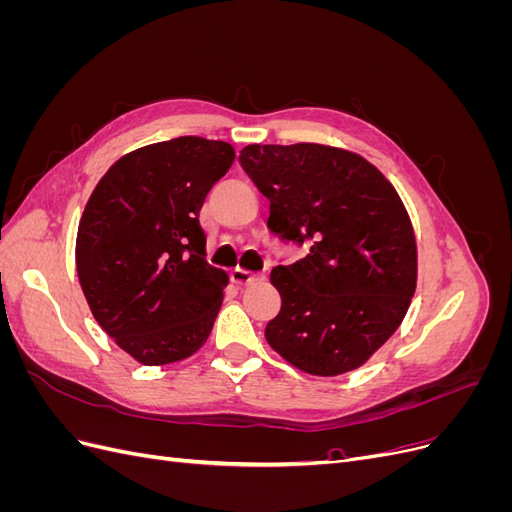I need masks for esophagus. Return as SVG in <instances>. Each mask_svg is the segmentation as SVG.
Segmentation results:
<instances>
[{
    "instance_id": "34e87169",
    "label": "esophagus",
    "mask_w": 512,
    "mask_h": 512,
    "mask_svg": "<svg viewBox=\"0 0 512 512\" xmlns=\"http://www.w3.org/2000/svg\"><path fill=\"white\" fill-rule=\"evenodd\" d=\"M230 280H232V284H237V286H250V284H254V282H258L260 277L258 275H254V273H250V271H245V269H232L230 271Z\"/></svg>"
}]
</instances>
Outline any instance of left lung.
I'll return each instance as SVG.
<instances>
[{"instance_id": "obj_1", "label": "left lung", "mask_w": 512, "mask_h": 512, "mask_svg": "<svg viewBox=\"0 0 512 512\" xmlns=\"http://www.w3.org/2000/svg\"><path fill=\"white\" fill-rule=\"evenodd\" d=\"M239 162L269 198L267 226L309 243L305 258L271 271L282 307L269 346L309 376L359 369L416 290V237L393 183L359 153L318 143L247 145Z\"/></svg>"}]
</instances>
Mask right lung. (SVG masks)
<instances>
[{"label":"right lung","mask_w":512,"mask_h":512,"mask_svg":"<svg viewBox=\"0 0 512 512\" xmlns=\"http://www.w3.org/2000/svg\"><path fill=\"white\" fill-rule=\"evenodd\" d=\"M235 147L179 136L121 156L91 192L76 273L96 322L143 365L188 359L211 335L228 275L205 260L198 213Z\"/></svg>","instance_id":"add662e5"}]
</instances>
